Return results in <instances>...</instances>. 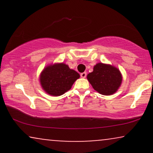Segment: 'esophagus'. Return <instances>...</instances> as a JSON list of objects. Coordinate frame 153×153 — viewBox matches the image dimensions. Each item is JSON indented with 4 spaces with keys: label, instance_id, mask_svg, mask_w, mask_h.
<instances>
[{
    "label": "esophagus",
    "instance_id": "1",
    "mask_svg": "<svg viewBox=\"0 0 153 153\" xmlns=\"http://www.w3.org/2000/svg\"><path fill=\"white\" fill-rule=\"evenodd\" d=\"M86 75H87V73H85V72H84V73H80V77H81V78H85V77H86Z\"/></svg>",
    "mask_w": 153,
    "mask_h": 153
}]
</instances>
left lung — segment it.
I'll list each match as a JSON object with an SVG mask.
<instances>
[{"instance_id": "left-lung-1", "label": "left lung", "mask_w": 153, "mask_h": 153, "mask_svg": "<svg viewBox=\"0 0 153 153\" xmlns=\"http://www.w3.org/2000/svg\"><path fill=\"white\" fill-rule=\"evenodd\" d=\"M87 78L95 91L105 96L114 94L122 80V74L117 68L103 63L96 64Z\"/></svg>"}]
</instances>
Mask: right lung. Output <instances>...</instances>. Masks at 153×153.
<instances>
[{"label":"right lung","mask_w":153,"mask_h":153,"mask_svg":"<svg viewBox=\"0 0 153 153\" xmlns=\"http://www.w3.org/2000/svg\"><path fill=\"white\" fill-rule=\"evenodd\" d=\"M79 78L80 75L76 71L64 63H59L45 68L40 75V82L47 94L58 96L69 91Z\"/></svg>","instance_id":"right-lung-1"}]
</instances>
